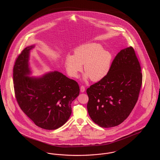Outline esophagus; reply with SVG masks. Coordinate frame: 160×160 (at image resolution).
Returning a JSON list of instances; mask_svg holds the SVG:
<instances>
[{
    "mask_svg": "<svg viewBox=\"0 0 160 160\" xmlns=\"http://www.w3.org/2000/svg\"><path fill=\"white\" fill-rule=\"evenodd\" d=\"M84 91H85V88H84V86H82L80 87V92L83 93Z\"/></svg>",
    "mask_w": 160,
    "mask_h": 160,
    "instance_id": "34e87169",
    "label": "esophagus"
}]
</instances>
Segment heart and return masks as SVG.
Returning a JSON list of instances; mask_svg holds the SVG:
<instances>
[{"label": "heart", "instance_id": "b5f03b06", "mask_svg": "<svg viewBox=\"0 0 160 160\" xmlns=\"http://www.w3.org/2000/svg\"><path fill=\"white\" fill-rule=\"evenodd\" d=\"M112 59V54L109 51L103 49L98 43L90 42L77 47L74 56L67 54L65 66L70 76L77 77L83 65L84 80L90 77L93 82H99L109 72Z\"/></svg>", "mask_w": 160, "mask_h": 160}]
</instances>
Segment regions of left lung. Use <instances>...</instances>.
Returning <instances> with one entry per match:
<instances>
[{
	"mask_svg": "<svg viewBox=\"0 0 160 160\" xmlns=\"http://www.w3.org/2000/svg\"><path fill=\"white\" fill-rule=\"evenodd\" d=\"M142 83V74L134 50L128 47L118 53L109 72L86 92L88 112L92 120L102 128L123 122L134 108Z\"/></svg>",
	"mask_w": 160,
	"mask_h": 160,
	"instance_id": "left-lung-1",
	"label": "left lung"
}]
</instances>
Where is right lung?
<instances>
[{"mask_svg": "<svg viewBox=\"0 0 160 160\" xmlns=\"http://www.w3.org/2000/svg\"><path fill=\"white\" fill-rule=\"evenodd\" d=\"M35 45L26 47L15 61L13 80L15 97L23 112L43 129L59 128L68 120L71 103L78 96V84L58 71L40 76L32 74L29 59Z\"/></svg>", "mask_w": 160, "mask_h": 160, "instance_id": "right-lung-1", "label": "right lung"}]
</instances>
